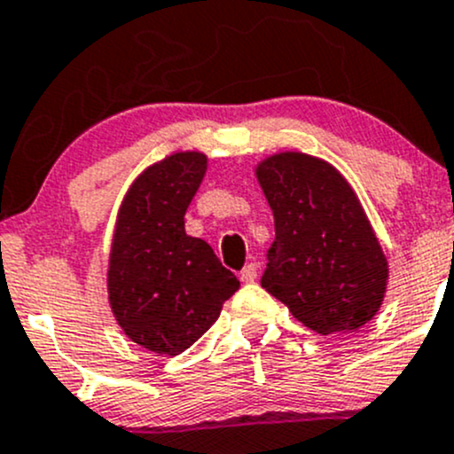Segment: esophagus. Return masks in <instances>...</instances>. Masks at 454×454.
<instances>
[{"mask_svg":"<svg viewBox=\"0 0 454 454\" xmlns=\"http://www.w3.org/2000/svg\"><path fill=\"white\" fill-rule=\"evenodd\" d=\"M258 279V264H247L245 269L240 270V282L242 284H251Z\"/></svg>","mask_w":454,"mask_h":454,"instance_id":"obj_1","label":"esophagus"}]
</instances>
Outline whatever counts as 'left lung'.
Wrapping results in <instances>:
<instances>
[{
	"label": "left lung",
	"mask_w": 454,
	"mask_h": 454,
	"mask_svg": "<svg viewBox=\"0 0 454 454\" xmlns=\"http://www.w3.org/2000/svg\"><path fill=\"white\" fill-rule=\"evenodd\" d=\"M255 176L275 218L262 288L317 334L354 332L372 321L389 266L345 176L306 153L266 157Z\"/></svg>",
	"instance_id": "left-lung-1"
}]
</instances>
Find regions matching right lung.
Wrapping results in <instances>:
<instances>
[{
    "mask_svg": "<svg viewBox=\"0 0 454 454\" xmlns=\"http://www.w3.org/2000/svg\"><path fill=\"white\" fill-rule=\"evenodd\" d=\"M207 170L185 151L148 166L126 192L111 242L109 303L133 343L155 354L185 352L240 288L212 247L185 233V209Z\"/></svg>",
    "mask_w": 454,
    "mask_h": 454,
    "instance_id": "1",
    "label": "right lung"
}]
</instances>
